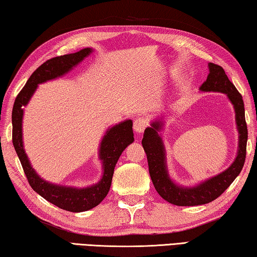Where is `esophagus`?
Here are the masks:
<instances>
[{"label":"esophagus","instance_id":"obj_1","mask_svg":"<svg viewBox=\"0 0 257 257\" xmlns=\"http://www.w3.org/2000/svg\"><path fill=\"white\" fill-rule=\"evenodd\" d=\"M133 126H134V131L137 133H142L145 131V128L148 126V120H147L146 117H141L139 116L133 121Z\"/></svg>","mask_w":257,"mask_h":257}]
</instances>
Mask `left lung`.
I'll list each match as a JSON object with an SVG mask.
<instances>
[{
    "label": "left lung",
    "instance_id": "obj_1",
    "mask_svg": "<svg viewBox=\"0 0 257 257\" xmlns=\"http://www.w3.org/2000/svg\"><path fill=\"white\" fill-rule=\"evenodd\" d=\"M209 74L206 82L199 87L203 92H221L225 93L235 112V123L239 133L238 153L234 162L222 173L197 184L195 187H181L171 180L166 166V151L158 131L162 128L163 121L155 120L150 127L145 130L142 146L148 159L149 174L154 187L162 198L168 203L178 206H197L211 203L220 197L229 188L234 179L242 170L246 158L247 124L245 119L243 100L235 86L230 82L224 69L221 66L208 64Z\"/></svg>",
    "mask_w": 257,
    "mask_h": 257
}]
</instances>
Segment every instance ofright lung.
Listing matches in <instances>:
<instances>
[{
	"label": "right lung",
	"mask_w": 257,
	"mask_h": 257,
	"mask_svg": "<svg viewBox=\"0 0 257 257\" xmlns=\"http://www.w3.org/2000/svg\"><path fill=\"white\" fill-rule=\"evenodd\" d=\"M90 53H92V49L86 48L78 52L46 60L28 78L26 85L17 95L12 109V142L33 190L59 208L73 213L89 211L98 206L107 196L111 186L116 163L126 147L134 141L132 120L127 119L108 128L101 141L99 150V157L102 161L103 167L102 178L93 186L79 189L50 183L37 175L24 149L23 116L24 107L29 102L39 84L67 74L84 58L90 56Z\"/></svg>",
	"instance_id": "add662e5"
}]
</instances>
